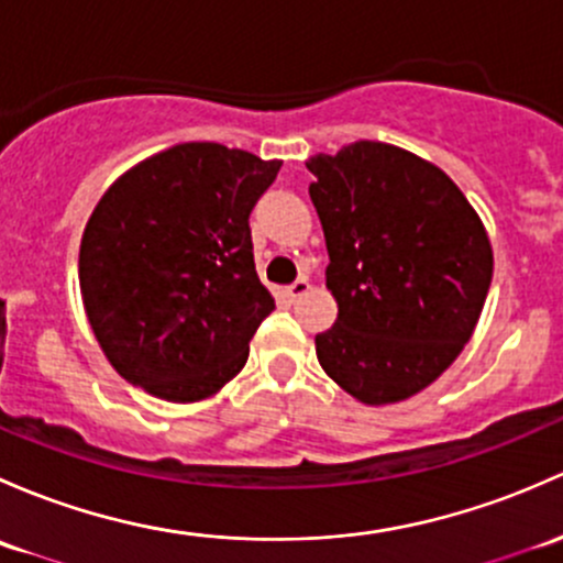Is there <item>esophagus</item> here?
Wrapping results in <instances>:
<instances>
[{"instance_id":"esophagus-1","label":"esophagus","mask_w":563,"mask_h":563,"mask_svg":"<svg viewBox=\"0 0 563 563\" xmlns=\"http://www.w3.org/2000/svg\"><path fill=\"white\" fill-rule=\"evenodd\" d=\"M307 291H310V280H307V277H299V280H294L291 286L286 288V297L291 301H297V299L305 297Z\"/></svg>"}]
</instances>
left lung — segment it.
Instances as JSON below:
<instances>
[{"instance_id":"left-lung-1","label":"left lung","mask_w":563,"mask_h":563,"mask_svg":"<svg viewBox=\"0 0 563 563\" xmlns=\"http://www.w3.org/2000/svg\"><path fill=\"white\" fill-rule=\"evenodd\" d=\"M327 236L336 321L316 336L323 372L364 405L410 399L464 351L494 251L475 207L434 164L358 140L307 162Z\"/></svg>"}]
</instances>
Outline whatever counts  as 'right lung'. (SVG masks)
Returning <instances> with one entry per match:
<instances>
[{
    "instance_id": "1",
    "label": "right lung",
    "mask_w": 563,
    "mask_h": 563,
    "mask_svg": "<svg viewBox=\"0 0 563 563\" xmlns=\"http://www.w3.org/2000/svg\"><path fill=\"white\" fill-rule=\"evenodd\" d=\"M280 164L183 142L104 191L82 232L78 275L88 323L123 380L186 405L245 366L275 310L247 218Z\"/></svg>"
}]
</instances>
